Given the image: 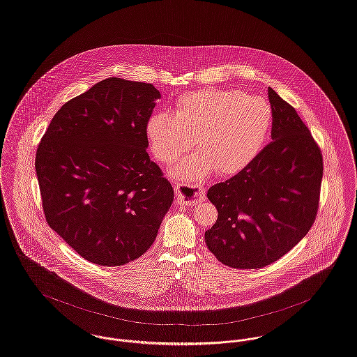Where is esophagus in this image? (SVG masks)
I'll return each mask as SVG.
<instances>
[{"instance_id": "esophagus-1", "label": "esophagus", "mask_w": 357, "mask_h": 357, "mask_svg": "<svg viewBox=\"0 0 357 357\" xmlns=\"http://www.w3.org/2000/svg\"><path fill=\"white\" fill-rule=\"evenodd\" d=\"M176 202L183 206H192L203 202L206 198V188L202 185H175Z\"/></svg>"}]
</instances>
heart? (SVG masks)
Instances as JSON below:
<instances>
[{"label": "heart", "mask_w": 357, "mask_h": 357, "mask_svg": "<svg viewBox=\"0 0 357 357\" xmlns=\"http://www.w3.org/2000/svg\"><path fill=\"white\" fill-rule=\"evenodd\" d=\"M271 105L235 89H207L182 96L174 114L157 113L146 123L151 151L172 163L191 149L199 150L170 170L175 179L197 181L218 170L231 175L247 167L261 151L272 128Z\"/></svg>", "instance_id": "1"}]
</instances>
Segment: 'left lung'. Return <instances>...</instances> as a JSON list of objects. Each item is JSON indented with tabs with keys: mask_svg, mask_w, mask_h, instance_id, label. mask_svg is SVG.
<instances>
[{
	"mask_svg": "<svg viewBox=\"0 0 357 357\" xmlns=\"http://www.w3.org/2000/svg\"><path fill=\"white\" fill-rule=\"evenodd\" d=\"M272 142L229 181L208 188L218 210L207 248L232 268H261L284 257L316 218L323 157L296 110L268 89Z\"/></svg>",
	"mask_w": 357,
	"mask_h": 357,
	"instance_id": "8db88e82",
	"label": "left lung"
}]
</instances>
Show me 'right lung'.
I'll return each mask as SVG.
<instances>
[{"mask_svg": "<svg viewBox=\"0 0 357 357\" xmlns=\"http://www.w3.org/2000/svg\"><path fill=\"white\" fill-rule=\"evenodd\" d=\"M160 93L106 78L66 102L36 155L49 226L78 255L115 267L143 255L174 202V188L146 149Z\"/></svg>", "mask_w": 357, "mask_h": 357, "instance_id": "right-lung-1", "label": "right lung"}]
</instances>
